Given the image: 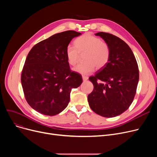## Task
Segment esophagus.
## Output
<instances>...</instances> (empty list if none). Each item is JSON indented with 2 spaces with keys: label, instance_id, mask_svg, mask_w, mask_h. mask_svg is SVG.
Wrapping results in <instances>:
<instances>
[{
  "label": "esophagus",
  "instance_id": "obj_1",
  "mask_svg": "<svg viewBox=\"0 0 157 157\" xmlns=\"http://www.w3.org/2000/svg\"><path fill=\"white\" fill-rule=\"evenodd\" d=\"M82 78H83V80L84 81H86V80H88V76H82Z\"/></svg>",
  "mask_w": 157,
  "mask_h": 157
}]
</instances>
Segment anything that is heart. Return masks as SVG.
Returning a JSON list of instances; mask_svg holds the SVG:
<instances>
[{"label":"heart","instance_id":"1","mask_svg":"<svg viewBox=\"0 0 157 157\" xmlns=\"http://www.w3.org/2000/svg\"><path fill=\"white\" fill-rule=\"evenodd\" d=\"M75 46H68L65 55L68 63L75 65L79 61L80 55H83L85 62L78 65L74 71L82 75H88L95 69H101L108 63L110 58V49L104 41L90 33H86L74 40Z\"/></svg>","mask_w":157,"mask_h":157}]
</instances>
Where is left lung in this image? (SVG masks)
Listing matches in <instances>:
<instances>
[{
  "label": "left lung",
  "instance_id": "left-lung-1",
  "mask_svg": "<svg viewBox=\"0 0 157 157\" xmlns=\"http://www.w3.org/2000/svg\"><path fill=\"white\" fill-rule=\"evenodd\" d=\"M110 49L108 63L89 78L94 90L88 96L90 108L97 114L113 118L128 109L133 102L139 82V68L128 45L120 38L98 32Z\"/></svg>",
  "mask_w": 157,
  "mask_h": 157
}]
</instances>
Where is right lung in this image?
I'll use <instances>...</instances> for the list:
<instances>
[{"label":"right lung","mask_w":157,"mask_h":157,"mask_svg":"<svg viewBox=\"0 0 157 157\" xmlns=\"http://www.w3.org/2000/svg\"><path fill=\"white\" fill-rule=\"evenodd\" d=\"M74 30L58 33L36 44L29 52L21 72L25 97L36 111L55 116L67 106L72 88L83 82L79 74L70 69L65 49L75 37Z\"/></svg>","instance_id":"add662e5"}]
</instances>
